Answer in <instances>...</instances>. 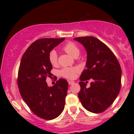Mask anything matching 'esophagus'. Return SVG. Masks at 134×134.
Returning <instances> with one entry per match:
<instances>
[{"instance_id": "34e87169", "label": "esophagus", "mask_w": 134, "mask_h": 134, "mask_svg": "<svg viewBox=\"0 0 134 134\" xmlns=\"http://www.w3.org/2000/svg\"><path fill=\"white\" fill-rule=\"evenodd\" d=\"M68 83H69V85H72V84H73L74 83H75V82H73V81H69Z\"/></svg>"}]
</instances>
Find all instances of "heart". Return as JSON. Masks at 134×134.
I'll list each match as a JSON object with an SVG mask.
<instances>
[{
    "instance_id": "obj_1",
    "label": "heart",
    "mask_w": 134,
    "mask_h": 134,
    "mask_svg": "<svg viewBox=\"0 0 134 134\" xmlns=\"http://www.w3.org/2000/svg\"><path fill=\"white\" fill-rule=\"evenodd\" d=\"M63 50L67 54L75 58L80 54V48L73 42H68L63 47ZM48 59L53 66L58 64V54L54 50H52L48 54ZM80 69L78 67H65L59 71V74L62 76L67 79H74L76 78Z\"/></svg>"
}]
</instances>
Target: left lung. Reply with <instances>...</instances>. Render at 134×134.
Listing matches in <instances>:
<instances>
[{"instance_id":"1","label":"left lung","mask_w":134,"mask_h":134,"mask_svg":"<svg viewBox=\"0 0 134 134\" xmlns=\"http://www.w3.org/2000/svg\"><path fill=\"white\" fill-rule=\"evenodd\" d=\"M74 40L82 43L87 51L86 69L80 77L78 98L87 111L102 113L113 104L119 93L121 66L110 48L98 39L87 36ZM90 79L93 81L87 88L84 81Z\"/></svg>"}]
</instances>
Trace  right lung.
Here are the masks:
<instances>
[{
	"label": "right lung",
	"mask_w": 134,
	"mask_h": 134,
	"mask_svg": "<svg viewBox=\"0 0 134 134\" xmlns=\"http://www.w3.org/2000/svg\"><path fill=\"white\" fill-rule=\"evenodd\" d=\"M64 40H36L25 51L19 68L17 84L23 99L35 115L45 120L58 117L65 107L67 81L60 78L52 87L46 82L47 77L52 75L48 54Z\"/></svg>",
	"instance_id": "1"
}]
</instances>
